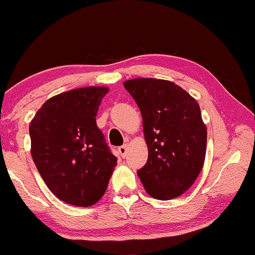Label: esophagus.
Wrapping results in <instances>:
<instances>
[{
	"label": "esophagus",
	"mask_w": 255,
	"mask_h": 255,
	"mask_svg": "<svg viewBox=\"0 0 255 255\" xmlns=\"http://www.w3.org/2000/svg\"><path fill=\"white\" fill-rule=\"evenodd\" d=\"M127 149H128V146H127L126 144L123 145V146H120V147L118 148L120 155H122V157H125V156H126V154H127Z\"/></svg>",
	"instance_id": "esophagus-1"
}]
</instances>
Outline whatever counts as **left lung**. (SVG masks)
Returning a JSON list of instances; mask_svg holds the SVG:
<instances>
[{"mask_svg":"<svg viewBox=\"0 0 255 255\" xmlns=\"http://www.w3.org/2000/svg\"><path fill=\"white\" fill-rule=\"evenodd\" d=\"M124 86L139 107L148 148L137 174L150 197L174 199L189 190L205 163L207 128L200 107L171 81L140 77Z\"/></svg>","mask_w":255,"mask_h":255,"instance_id":"8db88e82","label":"left lung"}]
</instances>
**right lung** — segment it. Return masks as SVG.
<instances>
[{
	"instance_id": "1",
	"label": "right lung",
	"mask_w": 255,
	"mask_h": 255,
	"mask_svg": "<svg viewBox=\"0 0 255 255\" xmlns=\"http://www.w3.org/2000/svg\"><path fill=\"white\" fill-rule=\"evenodd\" d=\"M108 92L106 86H86L57 94L30 123L33 162L50 191L66 204H97L117 165L96 122Z\"/></svg>"
}]
</instances>
